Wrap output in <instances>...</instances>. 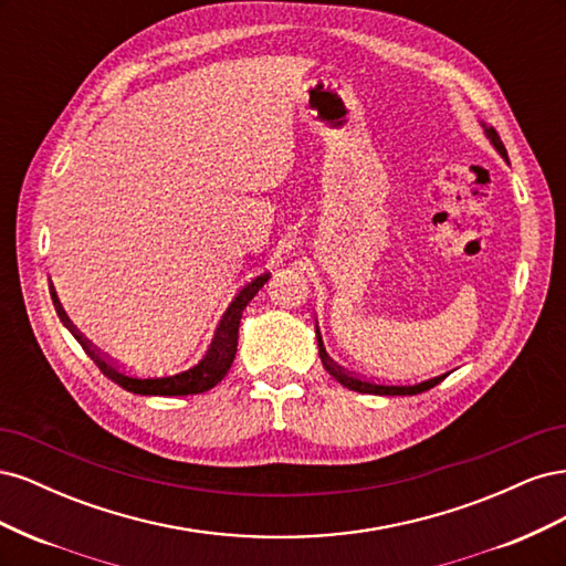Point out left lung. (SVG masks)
Masks as SVG:
<instances>
[{"label": "left lung", "mask_w": 566, "mask_h": 566, "mask_svg": "<svg viewBox=\"0 0 566 566\" xmlns=\"http://www.w3.org/2000/svg\"><path fill=\"white\" fill-rule=\"evenodd\" d=\"M486 136L491 139V144L495 146V150L501 153V156L507 160V150H505V146H503V142H501V136H499V132H495L493 127H489L486 129ZM318 356H321V364H323V368L328 370L333 378L339 382V385H345L347 389H354V391H361V394H382V397H413V394H420V391H427V389H432L434 385H439L443 378H447V375H439V378H432V380H424V382H416V385H389V382H375V380H368V378H361V375H356V373H349V370H345L342 366H337L333 358L325 354V347H323V342H321V335H318Z\"/></svg>", "instance_id": "obj_1"}]
</instances>
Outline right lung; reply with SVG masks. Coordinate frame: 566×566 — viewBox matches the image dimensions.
<instances>
[{"instance_id": "right-lung-1", "label": "right lung", "mask_w": 566, "mask_h": 566, "mask_svg": "<svg viewBox=\"0 0 566 566\" xmlns=\"http://www.w3.org/2000/svg\"><path fill=\"white\" fill-rule=\"evenodd\" d=\"M269 281V273H262L256 276L252 283H248L238 297L231 302V306L227 310V314L221 316L217 333L212 337V345L208 349V354L202 356V361L193 368H188L184 373L177 375H160V378H144V375H134L127 373L123 366H117L113 358H108L106 354H101L92 342L80 335L77 328L73 325V321L65 316L63 306L56 297V290H51V300H54L56 314L63 321V325L71 331L77 342L82 345V349L92 356V361L98 366V370L111 378L113 382H117L123 389L134 391V394H153V397H186V394H200L212 389L217 382H221V378L229 373L233 358H235V349H238V325H241V316L243 310L250 304V300L260 293V287Z\"/></svg>"}]
</instances>
